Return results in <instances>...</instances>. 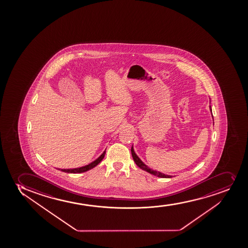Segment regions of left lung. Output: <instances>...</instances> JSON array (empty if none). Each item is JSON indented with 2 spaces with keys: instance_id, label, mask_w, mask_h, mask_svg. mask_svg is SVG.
<instances>
[{
  "instance_id": "left-lung-1",
  "label": "left lung",
  "mask_w": 248,
  "mask_h": 248,
  "mask_svg": "<svg viewBox=\"0 0 248 248\" xmlns=\"http://www.w3.org/2000/svg\"><path fill=\"white\" fill-rule=\"evenodd\" d=\"M210 109H211V114H212V109H211V107L210 106ZM212 117H213V115H212ZM131 153H132V156H133V160L135 161L136 163V165L139 166V168L141 169V170H143L147 171L148 173H152L153 175L157 176V177H160V178H172V176L168 175V174H165V173H160L159 171L154 170H152V169L148 167L147 165H145L142 161H141V159L137 155L136 153L134 152V149H133V147L132 146V148H131Z\"/></svg>"
}]
</instances>
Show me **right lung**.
Segmentation results:
<instances>
[{
	"label": "right lung",
	"instance_id": "add662e5",
	"mask_svg": "<svg viewBox=\"0 0 248 248\" xmlns=\"http://www.w3.org/2000/svg\"><path fill=\"white\" fill-rule=\"evenodd\" d=\"M105 154H106V151H104V152H103V153H102V154H101V155L96 159V160H94V161L90 163V164H88V165H85V166H83V167L75 169H58V170L63 171V172H65V173H83V172H86V171L90 170H92V169L94 168L95 166L98 165L99 163L101 162V160H103Z\"/></svg>",
	"mask_w": 248,
	"mask_h": 248
}]
</instances>
